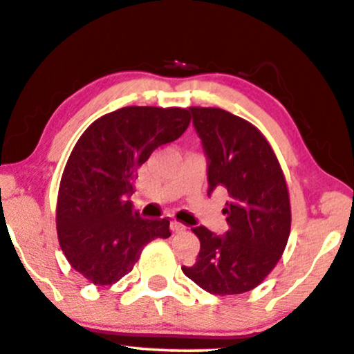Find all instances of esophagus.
<instances>
[{
  "instance_id": "esophagus-1",
  "label": "esophagus",
  "mask_w": 354,
  "mask_h": 354,
  "mask_svg": "<svg viewBox=\"0 0 354 354\" xmlns=\"http://www.w3.org/2000/svg\"><path fill=\"white\" fill-rule=\"evenodd\" d=\"M169 229H171L173 234H183V232L186 230V227L183 225L181 222H178V221H171V223H169Z\"/></svg>"
}]
</instances>
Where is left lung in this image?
I'll return each mask as SVG.
<instances>
[{"label": "left lung", "instance_id": "8db88e82", "mask_svg": "<svg viewBox=\"0 0 354 354\" xmlns=\"http://www.w3.org/2000/svg\"><path fill=\"white\" fill-rule=\"evenodd\" d=\"M189 111L207 158V194L216 189L229 194L222 209L229 230L216 235L194 227L198 259L181 270L210 294L248 292L270 274L288 243L290 204L284 173L271 145L248 120L218 107Z\"/></svg>", "mask_w": 354, "mask_h": 354}]
</instances>
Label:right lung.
Returning <instances> with one entry per match:
<instances>
[{
    "instance_id": "right-lung-1",
    "label": "right lung",
    "mask_w": 354,
    "mask_h": 354,
    "mask_svg": "<svg viewBox=\"0 0 354 354\" xmlns=\"http://www.w3.org/2000/svg\"><path fill=\"white\" fill-rule=\"evenodd\" d=\"M181 107L129 106L96 119L71 150L57 199L60 248L75 271L96 286L118 283L142 250L168 239V218H142L129 198L137 169L153 150L189 125Z\"/></svg>"
}]
</instances>
